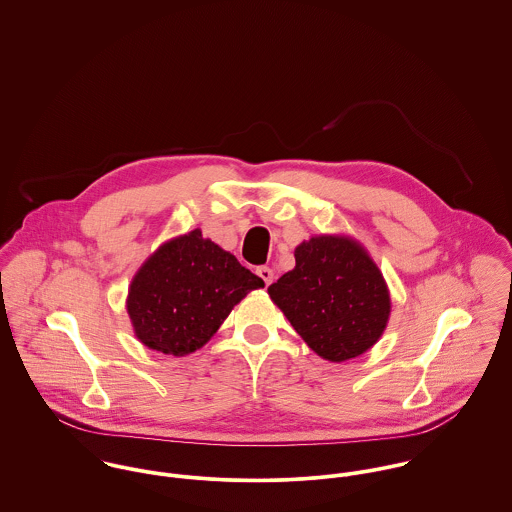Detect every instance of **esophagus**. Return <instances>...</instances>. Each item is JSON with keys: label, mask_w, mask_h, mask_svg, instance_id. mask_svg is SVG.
Masks as SVG:
<instances>
[{"label": "esophagus", "mask_w": 512, "mask_h": 512, "mask_svg": "<svg viewBox=\"0 0 512 512\" xmlns=\"http://www.w3.org/2000/svg\"><path fill=\"white\" fill-rule=\"evenodd\" d=\"M257 275L263 279V283L267 284V286L273 283V279H275V275H273V271L269 267H257Z\"/></svg>", "instance_id": "34e87169"}]
</instances>
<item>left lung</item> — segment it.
Returning <instances> with one entry per match:
<instances>
[{
  "label": "left lung",
  "instance_id": "left-lung-1",
  "mask_svg": "<svg viewBox=\"0 0 512 512\" xmlns=\"http://www.w3.org/2000/svg\"><path fill=\"white\" fill-rule=\"evenodd\" d=\"M294 259L269 296L296 334L334 363L373 347L387 328L391 296L369 253L351 237L316 235L296 247Z\"/></svg>",
  "mask_w": 512,
  "mask_h": 512
}]
</instances>
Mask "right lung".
Instances as JSON below:
<instances>
[{
  "instance_id": "add662e5",
  "label": "right lung",
  "mask_w": 512,
  "mask_h": 512,
  "mask_svg": "<svg viewBox=\"0 0 512 512\" xmlns=\"http://www.w3.org/2000/svg\"><path fill=\"white\" fill-rule=\"evenodd\" d=\"M261 286L263 279L194 229L143 263L129 286L127 314L143 345L182 357L200 349L231 308Z\"/></svg>"
}]
</instances>
